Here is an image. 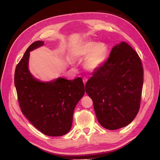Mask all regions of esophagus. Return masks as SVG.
Returning a JSON list of instances; mask_svg holds the SVG:
<instances>
[{
    "mask_svg": "<svg viewBox=\"0 0 160 160\" xmlns=\"http://www.w3.org/2000/svg\"><path fill=\"white\" fill-rule=\"evenodd\" d=\"M88 78H86V77H83V83H84V85H85L86 84V83H87V81H88Z\"/></svg>",
    "mask_w": 160,
    "mask_h": 160,
    "instance_id": "34e87169",
    "label": "esophagus"
}]
</instances>
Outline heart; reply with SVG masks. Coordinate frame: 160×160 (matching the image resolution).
Masks as SVG:
<instances>
[{
	"label": "heart",
	"instance_id": "heart-1",
	"mask_svg": "<svg viewBox=\"0 0 160 160\" xmlns=\"http://www.w3.org/2000/svg\"><path fill=\"white\" fill-rule=\"evenodd\" d=\"M109 47L105 42L85 41L72 49V57H85L84 67L89 71L93 72L99 69L107 59Z\"/></svg>",
	"mask_w": 160,
	"mask_h": 160
}]
</instances>
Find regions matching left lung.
Listing matches in <instances>:
<instances>
[{
    "label": "left lung",
    "mask_w": 160,
    "mask_h": 160,
    "mask_svg": "<svg viewBox=\"0 0 160 160\" xmlns=\"http://www.w3.org/2000/svg\"><path fill=\"white\" fill-rule=\"evenodd\" d=\"M143 76L142 61L132 47L122 41L112 48L85 85L101 126L115 130L133 122L140 107Z\"/></svg>",
    "instance_id": "left-lung-1"
}]
</instances>
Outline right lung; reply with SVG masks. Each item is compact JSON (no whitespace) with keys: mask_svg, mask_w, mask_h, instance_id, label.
Returning <instances> with one entry per match:
<instances>
[{"mask_svg":"<svg viewBox=\"0 0 160 160\" xmlns=\"http://www.w3.org/2000/svg\"><path fill=\"white\" fill-rule=\"evenodd\" d=\"M44 45L37 41L28 47L14 72V85L21 111L38 130L49 136H62L72 126L75 106L85 94L81 77L50 81L35 78L28 69L30 52Z\"/></svg>","mask_w":160,"mask_h":160,"instance_id":"add662e5","label":"right lung"}]
</instances>
